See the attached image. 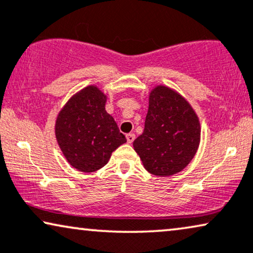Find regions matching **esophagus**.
I'll list each match as a JSON object with an SVG mask.
<instances>
[{"label":"esophagus","instance_id":"1","mask_svg":"<svg viewBox=\"0 0 253 253\" xmlns=\"http://www.w3.org/2000/svg\"><path fill=\"white\" fill-rule=\"evenodd\" d=\"M126 139H127V142L132 143L133 141L135 140V135H134L133 133H129V134H127V135H126Z\"/></svg>","mask_w":253,"mask_h":253}]
</instances>
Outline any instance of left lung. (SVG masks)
Listing matches in <instances>:
<instances>
[{
  "instance_id": "1",
  "label": "left lung",
  "mask_w": 253,
  "mask_h": 253,
  "mask_svg": "<svg viewBox=\"0 0 253 253\" xmlns=\"http://www.w3.org/2000/svg\"><path fill=\"white\" fill-rule=\"evenodd\" d=\"M199 141V119L190 104L169 87H155L144 130L133 142L148 172L161 177L179 172L192 161Z\"/></svg>"
}]
</instances>
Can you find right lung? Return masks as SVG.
I'll use <instances>...</instances> for the list:
<instances>
[{
    "label": "right lung",
    "mask_w": 253,
    "mask_h": 253,
    "mask_svg": "<svg viewBox=\"0 0 253 253\" xmlns=\"http://www.w3.org/2000/svg\"><path fill=\"white\" fill-rule=\"evenodd\" d=\"M106 97L87 86L66 104L55 124L59 146L70 166L93 172L109 162L112 151L126 142L118 125L105 111Z\"/></svg>",
    "instance_id": "obj_1"
}]
</instances>
